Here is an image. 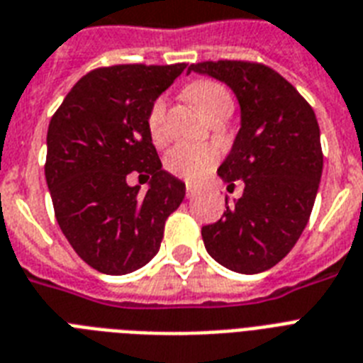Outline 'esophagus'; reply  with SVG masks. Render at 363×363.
<instances>
[{
  "label": "esophagus",
  "instance_id": "34e87169",
  "mask_svg": "<svg viewBox=\"0 0 363 363\" xmlns=\"http://www.w3.org/2000/svg\"><path fill=\"white\" fill-rule=\"evenodd\" d=\"M196 196V188L192 184H186V198H194Z\"/></svg>",
  "mask_w": 363,
  "mask_h": 363
}]
</instances>
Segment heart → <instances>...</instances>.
Masks as SVG:
<instances>
[{"label":"heart","mask_w":363,"mask_h":363,"mask_svg":"<svg viewBox=\"0 0 363 363\" xmlns=\"http://www.w3.org/2000/svg\"><path fill=\"white\" fill-rule=\"evenodd\" d=\"M184 94L190 101L196 104L207 118L233 109L232 94L222 82L213 79H198L184 88ZM147 130L154 145H164L167 139L165 131V98H156L148 107ZM220 154L215 147L207 145H179L171 148L165 156V169L171 175L179 177L186 182H201L218 164Z\"/></svg>","instance_id":"1"}]
</instances>
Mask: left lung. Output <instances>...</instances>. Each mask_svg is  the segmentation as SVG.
Segmentation results:
<instances>
[{"mask_svg": "<svg viewBox=\"0 0 363 363\" xmlns=\"http://www.w3.org/2000/svg\"><path fill=\"white\" fill-rule=\"evenodd\" d=\"M190 71L226 82L241 105V130L218 175L245 190L220 220L201 228L205 248L228 269L262 273L292 250L315 205L324 164L315 111L258 62H199Z\"/></svg>", "mask_w": 363, "mask_h": 363, "instance_id": "1", "label": "left lung"}]
</instances>
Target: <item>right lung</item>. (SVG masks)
<instances>
[{
	"label": "right lung",
	"mask_w": 363,
	"mask_h": 363,
	"mask_svg": "<svg viewBox=\"0 0 363 363\" xmlns=\"http://www.w3.org/2000/svg\"><path fill=\"white\" fill-rule=\"evenodd\" d=\"M188 64L98 67L65 96L48 124L45 177L60 230L90 267L125 275L156 256L184 182L162 169L148 107ZM151 179L145 196L125 177Z\"/></svg>",
	"instance_id": "add662e5"
}]
</instances>
